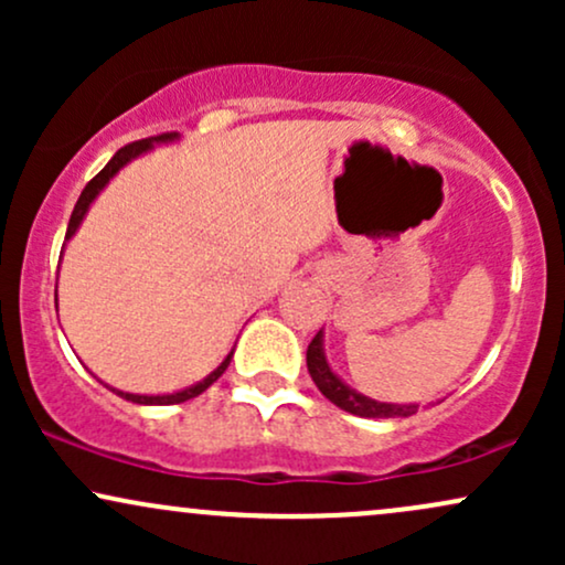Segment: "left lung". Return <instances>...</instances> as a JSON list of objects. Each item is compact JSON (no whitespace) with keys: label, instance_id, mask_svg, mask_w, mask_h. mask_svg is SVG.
I'll list each match as a JSON object with an SVG mask.
<instances>
[{"label":"left lung","instance_id":"1","mask_svg":"<svg viewBox=\"0 0 565 565\" xmlns=\"http://www.w3.org/2000/svg\"><path fill=\"white\" fill-rule=\"evenodd\" d=\"M308 372L313 377L316 387L332 401L334 406L345 408L350 414H359V417H372V419H387V417H412L417 412V404H382V401L366 398V395L355 393L353 387H348L337 374L329 369L327 355H323V334L319 332L310 340L308 345Z\"/></svg>","mask_w":565,"mask_h":565}]
</instances>
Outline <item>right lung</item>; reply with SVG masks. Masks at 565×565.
<instances>
[{
  "label": "right lung",
  "mask_w": 565,
  "mask_h": 565,
  "mask_svg": "<svg viewBox=\"0 0 565 565\" xmlns=\"http://www.w3.org/2000/svg\"><path fill=\"white\" fill-rule=\"evenodd\" d=\"M178 138V132H164V135H157V138H146V140H135V142H129V146H125V148H119V151L114 153V159L108 161L106 167H103L100 172L95 174L93 180H89L87 185H84V191H82V196H79V201H76V206H74V212H71V220H68V231H66V242L71 236H74L76 233V228H79L82 225V220H84V215H87V210H89V204H93L95 201V196L97 193L103 191V188L108 185V180L114 178L116 172L121 170V167L127 164V161H132L135 157H140V153H146L148 148H153V142H167V140H174ZM231 359H233V350L228 355H225V361L223 364H220L215 372L210 374V377H204L201 382H196V385H191V387H185V391H180V393H170V395H138V393H121V391H116V387H111V391L116 393V395H121V398H127V401H132V404H146V406H167V404H183V401H188V398H196V395H201L206 391V387L212 385V382H217L220 380V374L225 372V369H228V364H231Z\"/></svg>",
  "instance_id": "1"
}]
</instances>
